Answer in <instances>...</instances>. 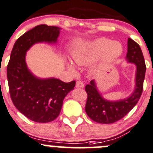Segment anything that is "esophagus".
Masks as SVG:
<instances>
[{"instance_id": "1", "label": "esophagus", "mask_w": 153, "mask_h": 153, "mask_svg": "<svg viewBox=\"0 0 153 153\" xmlns=\"http://www.w3.org/2000/svg\"><path fill=\"white\" fill-rule=\"evenodd\" d=\"M75 87H78V88H84V84L82 81H76V84H75Z\"/></svg>"}]
</instances>
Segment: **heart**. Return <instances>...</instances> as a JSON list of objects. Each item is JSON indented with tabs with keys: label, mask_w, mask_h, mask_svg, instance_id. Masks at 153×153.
I'll list each match as a JSON object with an SVG mask.
<instances>
[{
	"label": "heart",
	"mask_w": 153,
	"mask_h": 153,
	"mask_svg": "<svg viewBox=\"0 0 153 153\" xmlns=\"http://www.w3.org/2000/svg\"><path fill=\"white\" fill-rule=\"evenodd\" d=\"M105 51L104 59L113 60L121 55L123 53V47L119 42H112L110 39L102 38L87 44L84 48L74 50L72 53V57L75 64L85 66L93 61ZM68 68L71 72H75V67L72 63H68Z\"/></svg>",
	"instance_id": "b5f03b06"
}]
</instances>
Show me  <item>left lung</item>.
<instances>
[{"instance_id": "8db88e82", "label": "left lung", "mask_w": 153, "mask_h": 153, "mask_svg": "<svg viewBox=\"0 0 153 153\" xmlns=\"http://www.w3.org/2000/svg\"><path fill=\"white\" fill-rule=\"evenodd\" d=\"M126 60L136 65L135 89L129 97L123 100L108 101L98 91L94 80L87 84V93L85 111L89 117L99 123L110 124L120 120L136 105L143 92L146 64L140 47L133 39H128Z\"/></svg>"}]
</instances>
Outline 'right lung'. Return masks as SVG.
Here are the masks:
<instances>
[{
	"label": "right lung",
	"mask_w": 153,
	"mask_h": 153,
	"mask_svg": "<svg viewBox=\"0 0 153 153\" xmlns=\"http://www.w3.org/2000/svg\"><path fill=\"white\" fill-rule=\"evenodd\" d=\"M60 28L37 25L21 36L13 45L7 65L10 97L16 108L26 117L36 123H49L61 111L65 96L74 89L75 81L65 83L57 78L41 79L27 69L25 56L37 42H56Z\"/></svg>",
	"instance_id": "obj_1"
}]
</instances>
